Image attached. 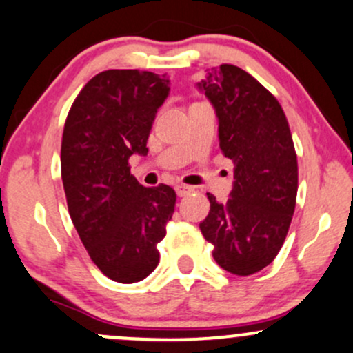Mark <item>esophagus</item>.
<instances>
[{"label":"esophagus","instance_id":"esophagus-1","mask_svg":"<svg viewBox=\"0 0 353 353\" xmlns=\"http://www.w3.org/2000/svg\"><path fill=\"white\" fill-rule=\"evenodd\" d=\"M192 190H194L192 185H185V184H177L176 185V192H177V196H179V197L188 196V194L192 192Z\"/></svg>","mask_w":353,"mask_h":353}]
</instances>
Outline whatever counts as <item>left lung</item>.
Segmentation results:
<instances>
[{
  "label": "left lung",
  "instance_id": "8db88e82",
  "mask_svg": "<svg viewBox=\"0 0 353 353\" xmlns=\"http://www.w3.org/2000/svg\"><path fill=\"white\" fill-rule=\"evenodd\" d=\"M197 88L219 119V145L234 163L224 204L208 192L199 228L224 270L250 275L274 261L289 232L297 197V156L279 101L232 64L212 68Z\"/></svg>",
  "mask_w": 353,
  "mask_h": 353
}]
</instances>
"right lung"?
<instances>
[{"instance_id": "1", "label": "right lung", "mask_w": 353, "mask_h": 353, "mask_svg": "<svg viewBox=\"0 0 353 353\" xmlns=\"http://www.w3.org/2000/svg\"><path fill=\"white\" fill-rule=\"evenodd\" d=\"M169 84L149 71H103L81 89L64 124L61 177L71 221L91 261L114 282H139L156 269L174 214V189L144 188L128 163L148 154Z\"/></svg>"}]
</instances>
